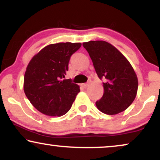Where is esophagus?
Instances as JSON below:
<instances>
[{
  "mask_svg": "<svg viewBox=\"0 0 160 160\" xmlns=\"http://www.w3.org/2000/svg\"><path fill=\"white\" fill-rule=\"evenodd\" d=\"M82 86L84 87V88H87V87H88L89 84H82Z\"/></svg>",
  "mask_w": 160,
  "mask_h": 160,
  "instance_id": "34e87169",
  "label": "esophagus"
}]
</instances>
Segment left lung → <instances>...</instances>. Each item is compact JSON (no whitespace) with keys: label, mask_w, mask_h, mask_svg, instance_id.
<instances>
[{"label":"left lung","mask_w":160,"mask_h":160,"mask_svg":"<svg viewBox=\"0 0 160 160\" xmlns=\"http://www.w3.org/2000/svg\"><path fill=\"white\" fill-rule=\"evenodd\" d=\"M90 56L96 73L103 79L104 93L95 102L101 112L117 114L126 110L135 100L138 82L127 58L117 48L104 41L83 43Z\"/></svg>","instance_id":"1"}]
</instances>
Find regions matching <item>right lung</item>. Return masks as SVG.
<instances>
[{
  "label": "right lung",
  "instance_id": "1",
  "mask_svg": "<svg viewBox=\"0 0 160 160\" xmlns=\"http://www.w3.org/2000/svg\"><path fill=\"white\" fill-rule=\"evenodd\" d=\"M81 43H58L43 48L30 61L24 77V92L31 104L43 114L61 117L71 108L79 86L63 79L70 58Z\"/></svg>",
  "mask_w": 160,
  "mask_h": 160
}]
</instances>
